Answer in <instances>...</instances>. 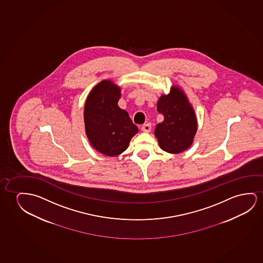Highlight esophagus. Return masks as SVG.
Listing matches in <instances>:
<instances>
[{"label":"esophagus","mask_w":263,"mask_h":263,"mask_svg":"<svg viewBox=\"0 0 263 263\" xmlns=\"http://www.w3.org/2000/svg\"><path fill=\"white\" fill-rule=\"evenodd\" d=\"M151 128H152V126H151L150 123H146V124L141 126V129L143 132H150Z\"/></svg>","instance_id":"esophagus-1"}]
</instances>
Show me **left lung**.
I'll use <instances>...</instances> for the list:
<instances>
[{
    "mask_svg": "<svg viewBox=\"0 0 263 263\" xmlns=\"http://www.w3.org/2000/svg\"><path fill=\"white\" fill-rule=\"evenodd\" d=\"M157 111L164 116V121L155 130L161 148L177 154L190 147L197 130V122L194 109L182 90L175 87L168 95L162 96L157 103Z\"/></svg>",
    "mask_w": 263,
    "mask_h": 263,
    "instance_id": "left-lung-1",
    "label": "left lung"
}]
</instances>
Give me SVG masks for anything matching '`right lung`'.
<instances>
[{"label": "right lung", "instance_id": "right-lung-1", "mask_svg": "<svg viewBox=\"0 0 263 263\" xmlns=\"http://www.w3.org/2000/svg\"><path fill=\"white\" fill-rule=\"evenodd\" d=\"M119 99V88L110 80H104L92 89L85 104L87 136L93 147L106 156L124 152L138 132L127 112L118 107Z\"/></svg>", "mask_w": 263, "mask_h": 263}]
</instances>
